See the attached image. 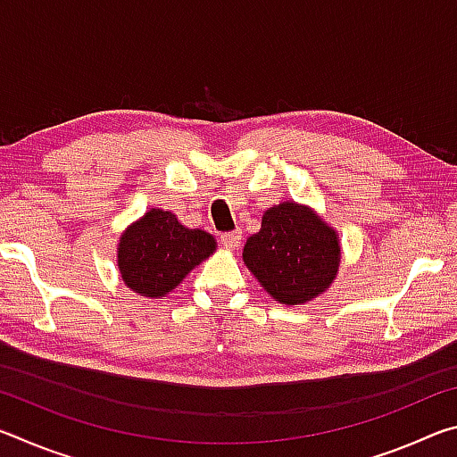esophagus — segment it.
Returning <instances> with one entry per match:
<instances>
[{
    "label": "esophagus",
    "mask_w": 457,
    "mask_h": 457,
    "mask_svg": "<svg viewBox=\"0 0 457 457\" xmlns=\"http://www.w3.org/2000/svg\"><path fill=\"white\" fill-rule=\"evenodd\" d=\"M221 244L226 250H237L239 244H242V231H228V234L221 236Z\"/></svg>",
    "instance_id": "1"
}]
</instances>
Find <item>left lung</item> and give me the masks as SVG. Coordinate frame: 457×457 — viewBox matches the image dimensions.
I'll use <instances>...</instances> for the list:
<instances>
[{
    "mask_svg": "<svg viewBox=\"0 0 457 457\" xmlns=\"http://www.w3.org/2000/svg\"><path fill=\"white\" fill-rule=\"evenodd\" d=\"M242 258L278 303L306 304L337 280L340 239L312 207L282 201L262 215V228L247 237Z\"/></svg>",
    "mask_w": 457,
    "mask_h": 457,
    "instance_id": "obj_1",
    "label": "left lung"
}]
</instances>
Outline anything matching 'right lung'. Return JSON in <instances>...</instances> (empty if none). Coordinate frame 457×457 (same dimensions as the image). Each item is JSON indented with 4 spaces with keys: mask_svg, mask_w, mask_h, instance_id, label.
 <instances>
[{
    "mask_svg": "<svg viewBox=\"0 0 457 457\" xmlns=\"http://www.w3.org/2000/svg\"><path fill=\"white\" fill-rule=\"evenodd\" d=\"M215 247L218 242L212 234L185 228L173 212L151 207L120 234L117 264L127 288L146 298H161L210 258Z\"/></svg>",
    "mask_w": 457,
    "mask_h": 457,
    "instance_id": "1",
    "label": "right lung"
}]
</instances>
